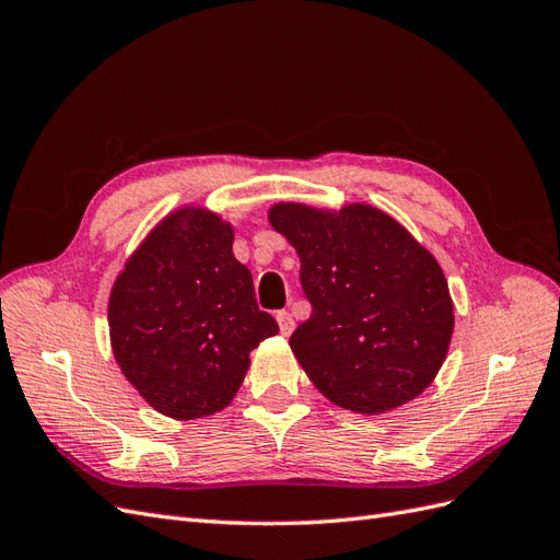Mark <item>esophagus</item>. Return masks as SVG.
Here are the masks:
<instances>
[{
  "label": "esophagus",
  "instance_id": "esophagus-1",
  "mask_svg": "<svg viewBox=\"0 0 560 560\" xmlns=\"http://www.w3.org/2000/svg\"><path fill=\"white\" fill-rule=\"evenodd\" d=\"M278 325H280V331L284 334V336H290L292 331H294V317H292V313H287V311H280L278 315Z\"/></svg>",
  "mask_w": 560,
  "mask_h": 560
}]
</instances>
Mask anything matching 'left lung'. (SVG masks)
<instances>
[{
	"mask_svg": "<svg viewBox=\"0 0 560 560\" xmlns=\"http://www.w3.org/2000/svg\"><path fill=\"white\" fill-rule=\"evenodd\" d=\"M268 222L301 259L311 317L290 346L313 385L348 411L378 416L416 399L442 369L453 301L442 266L385 212L278 202Z\"/></svg>",
	"mask_w": 560,
	"mask_h": 560,
	"instance_id": "1",
	"label": "left lung"
}]
</instances>
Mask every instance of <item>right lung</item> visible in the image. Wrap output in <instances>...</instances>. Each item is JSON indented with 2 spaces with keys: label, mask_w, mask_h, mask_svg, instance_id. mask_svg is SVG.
Segmentation results:
<instances>
[{
  "label": "right lung",
  "mask_w": 560,
  "mask_h": 560,
  "mask_svg": "<svg viewBox=\"0 0 560 560\" xmlns=\"http://www.w3.org/2000/svg\"><path fill=\"white\" fill-rule=\"evenodd\" d=\"M278 334L259 311L252 273L233 257V229L202 208L165 217L135 249L109 296L114 358L163 416L222 411L249 352Z\"/></svg>",
  "instance_id": "add662e5"
}]
</instances>
